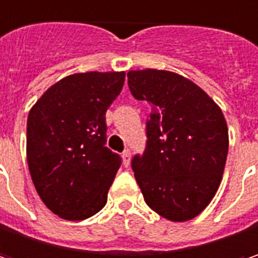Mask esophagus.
I'll return each mask as SVG.
<instances>
[{"mask_svg":"<svg viewBox=\"0 0 258 258\" xmlns=\"http://www.w3.org/2000/svg\"><path fill=\"white\" fill-rule=\"evenodd\" d=\"M130 160H131V153H130V150H124V153H122V164L125 167H128Z\"/></svg>","mask_w":258,"mask_h":258,"instance_id":"obj_1","label":"esophagus"}]
</instances>
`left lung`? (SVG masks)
Masks as SVG:
<instances>
[{
  "label": "left lung",
  "mask_w": 258,
  "mask_h": 258,
  "mask_svg": "<svg viewBox=\"0 0 258 258\" xmlns=\"http://www.w3.org/2000/svg\"><path fill=\"white\" fill-rule=\"evenodd\" d=\"M133 96L151 104L147 149L131 162L149 207L185 222L218 190L228 154V127L218 104L190 79L159 69L130 71Z\"/></svg>",
  "instance_id": "obj_1"
}]
</instances>
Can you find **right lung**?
I'll return each instance as SVG.
<instances>
[{
    "label": "right lung",
    "mask_w": 258,
    "mask_h": 258,
    "mask_svg": "<svg viewBox=\"0 0 258 258\" xmlns=\"http://www.w3.org/2000/svg\"><path fill=\"white\" fill-rule=\"evenodd\" d=\"M125 72L73 73L51 85L27 118V163L43 204L66 221L105 207L119 156L105 147V112Z\"/></svg>",
    "instance_id": "right-lung-1"
}]
</instances>
